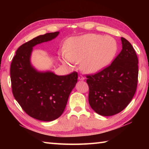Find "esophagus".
<instances>
[{"instance_id":"esophagus-1","label":"esophagus","mask_w":149,"mask_h":149,"mask_svg":"<svg viewBox=\"0 0 149 149\" xmlns=\"http://www.w3.org/2000/svg\"><path fill=\"white\" fill-rule=\"evenodd\" d=\"M78 79H79V80H81V81H83V80H84V79H85V78L83 76V75H79V77H78Z\"/></svg>"}]
</instances>
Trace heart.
<instances>
[{
	"label": "heart",
	"mask_w": 149,
	"mask_h": 149,
	"mask_svg": "<svg viewBox=\"0 0 149 149\" xmlns=\"http://www.w3.org/2000/svg\"><path fill=\"white\" fill-rule=\"evenodd\" d=\"M66 52L60 54V60L74 66L81 62V69L88 74L102 70L108 66L118 51L113 38L96 34L71 37L65 42Z\"/></svg>",
	"instance_id": "obj_1"
}]
</instances>
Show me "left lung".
<instances>
[{
    "label": "left lung",
    "mask_w": 149,
    "mask_h": 149,
    "mask_svg": "<svg viewBox=\"0 0 149 149\" xmlns=\"http://www.w3.org/2000/svg\"><path fill=\"white\" fill-rule=\"evenodd\" d=\"M122 49L111 64L92 75H86L88 101L95 112L112 116L130 103L136 90L138 59L129 42L121 38Z\"/></svg>",
    "instance_id": "1"
}]
</instances>
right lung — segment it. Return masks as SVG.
I'll return each mask as SVG.
<instances>
[{"label":"right lung","mask_w":149,"mask_h":149,"mask_svg":"<svg viewBox=\"0 0 149 149\" xmlns=\"http://www.w3.org/2000/svg\"><path fill=\"white\" fill-rule=\"evenodd\" d=\"M59 33H46L24 43L16 51L11 64V87L15 99L28 115L45 122L52 121L62 115L70 94L77 82L76 72L57 75L51 72L37 71L31 64L33 47L52 40Z\"/></svg>","instance_id":"add662e5"}]
</instances>
